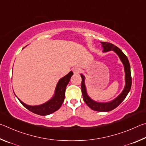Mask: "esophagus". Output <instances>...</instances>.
<instances>
[{
	"label": "esophagus",
	"mask_w": 146,
	"mask_h": 146,
	"mask_svg": "<svg viewBox=\"0 0 146 146\" xmlns=\"http://www.w3.org/2000/svg\"><path fill=\"white\" fill-rule=\"evenodd\" d=\"M72 71H73V72H74V74H78L80 72V68H78V67H74L73 68Z\"/></svg>",
	"instance_id": "obj_1"
}]
</instances>
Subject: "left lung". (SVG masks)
Instances as JSON below:
<instances>
[{
  "instance_id": "1",
  "label": "left lung",
  "mask_w": 146,
  "mask_h": 146,
  "mask_svg": "<svg viewBox=\"0 0 146 146\" xmlns=\"http://www.w3.org/2000/svg\"><path fill=\"white\" fill-rule=\"evenodd\" d=\"M101 43L103 47V52L113 50L119 56L122 63L124 64L125 74H126V76H125L126 85H125L124 89L122 91V92L112 101L105 103H98V102H96L91 99L87 95L85 85V76L81 74V77L82 79V81H81V92H82L83 100L89 108L93 110L98 111H110L116 108L124 101V99L126 98L127 94L129 93L132 83L131 70H130V65L128 59L119 48L109 42H101Z\"/></svg>"
}]
</instances>
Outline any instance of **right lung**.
<instances>
[{
  "mask_svg": "<svg viewBox=\"0 0 146 146\" xmlns=\"http://www.w3.org/2000/svg\"><path fill=\"white\" fill-rule=\"evenodd\" d=\"M73 75L72 72H70L65 77L60 79L56 88L55 94L53 98L43 104L39 106H29L23 103L19 99V101L23 106L29 111L40 115H47L54 113L60 109L65 99V89L70 81L71 76Z\"/></svg>",
  "mask_w": 146,
  "mask_h": 146,
  "instance_id": "right-lung-1",
  "label": "right lung"
}]
</instances>
